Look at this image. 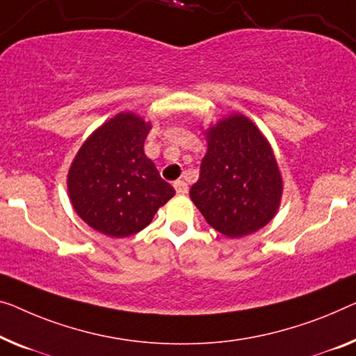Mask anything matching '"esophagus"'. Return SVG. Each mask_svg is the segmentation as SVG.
I'll list each match as a JSON object with an SVG mask.
<instances>
[{"instance_id": "obj_1", "label": "esophagus", "mask_w": 356, "mask_h": 356, "mask_svg": "<svg viewBox=\"0 0 356 356\" xmlns=\"http://www.w3.org/2000/svg\"><path fill=\"white\" fill-rule=\"evenodd\" d=\"M174 188H176L177 195L188 193V185L187 182H184V180H176V182H174Z\"/></svg>"}]
</instances>
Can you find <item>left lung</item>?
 I'll return each mask as SVG.
<instances>
[{"mask_svg": "<svg viewBox=\"0 0 356 356\" xmlns=\"http://www.w3.org/2000/svg\"><path fill=\"white\" fill-rule=\"evenodd\" d=\"M208 152L190 198L212 229L241 238L268 224L283 195L277 158L259 127L235 113L206 131Z\"/></svg>", "mask_w": 356, "mask_h": 356, "instance_id": "1", "label": "left lung"}]
</instances>
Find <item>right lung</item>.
<instances>
[{
    "label": "right lung",
    "mask_w": 356,
    "mask_h": 356,
    "mask_svg": "<svg viewBox=\"0 0 356 356\" xmlns=\"http://www.w3.org/2000/svg\"><path fill=\"white\" fill-rule=\"evenodd\" d=\"M150 129L136 113H118L78 150L67 187L76 214L91 229L113 238L134 235L176 195L144 153Z\"/></svg>",
    "instance_id": "1"
}]
</instances>
